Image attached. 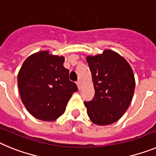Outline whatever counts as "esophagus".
Segmentation results:
<instances>
[{
	"instance_id": "1",
	"label": "esophagus",
	"mask_w": 156,
	"mask_h": 156,
	"mask_svg": "<svg viewBox=\"0 0 156 156\" xmlns=\"http://www.w3.org/2000/svg\"><path fill=\"white\" fill-rule=\"evenodd\" d=\"M76 85H77V87H78V88H79V90H80L81 87H82V82H81V80L77 81Z\"/></svg>"
}]
</instances>
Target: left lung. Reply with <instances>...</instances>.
I'll list each match as a JSON object with an SVG mask.
<instances>
[{"mask_svg":"<svg viewBox=\"0 0 156 156\" xmlns=\"http://www.w3.org/2000/svg\"><path fill=\"white\" fill-rule=\"evenodd\" d=\"M87 62L95 90L93 100L84 102L87 115L96 125L112 124L120 119L131 103L135 89L131 66L109 49L87 56Z\"/></svg>","mask_w":156,"mask_h":156,"instance_id":"1","label":"left lung"}]
</instances>
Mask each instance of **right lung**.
<instances>
[{"label": "right lung", "instance_id": "add662e5", "mask_svg": "<svg viewBox=\"0 0 156 156\" xmlns=\"http://www.w3.org/2000/svg\"><path fill=\"white\" fill-rule=\"evenodd\" d=\"M65 57L41 51L29 56L18 74L21 100L33 116L54 121L66 111L69 100L78 90L63 66Z\"/></svg>", "mask_w": 156, "mask_h": 156}]
</instances>
